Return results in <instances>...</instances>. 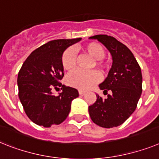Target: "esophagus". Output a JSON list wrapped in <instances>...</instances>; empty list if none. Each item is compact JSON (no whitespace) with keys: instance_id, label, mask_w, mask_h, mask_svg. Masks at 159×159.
I'll list each match as a JSON object with an SVG mask.
<instances>
[{"instance_id":"1","label":"esophagus","mask_w":159,"mask_h":159,"mask_svg":"<svg viewBox=\"0 0 159 159\" xmlns=\"http://www.w3.org/2000/svg\"><path fill=\"white\" fill-rule=\"evenodd\" d=\"M78 93H79L80 95H83V94L86 93V91H85V90H78Z\"/></svg>"}]
</instances>
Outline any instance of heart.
Listing matches in <instances>:
<instances>
[{
  "label": "heart",
  "instance_id": "heart-1",
  "mask_svg": "<svg viewBox=\"0 0 159 159\" xmlns=\"http://www.w3.org/2000/svg\"><path fill=\"white\" fill-rule=\"evenodd\" d=\"M83 52L90 56L91 58L95 60V65L102 70L107 69V65L102 61L106 56V51L102 44L98 43H88L86 45L81 47ZM62 67L65 71H71L76 66V55L72 48H69L62 55L61 57ZM101 74L96 70L90 72H82L76 70L73 72L66 78L68 85L73 87L87 90L100 82Z\"/></svg>",
  "mask_w": 159,
  "mask_h": 159
}]
</instances>
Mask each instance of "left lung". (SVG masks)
Listing matches in <instances>:
<instances>
[{"mask_svg": "<svg viewBox=\"0 0 159 159\" xmlns=\"http://www.w3.org/2000/svg\"><path fill=\"white\" fill-rule=\"evenodd\" d=\"M98 39L108 49L112 65L106 79L99 84L106 98L96 94V102L89 106L92 121L100 127L110 129L121 125L133 113L142 92V75L132 52L116 39L107 34L90 37Z\"/></svg>", "mask_w": 159, "mask_h": 159, "instance_id": "obj_1", "label": "left lung"}]
</instances>
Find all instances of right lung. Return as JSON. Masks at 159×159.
Wrapping results in <instances>:
<instances>
[{"label":"right lung","mask_w":159,"mask_h":159,"mask_svg":"<svg viewBox=\"0 0 159 159\" xmlns=\"http://www.w3.org/2000/svg\"><path fill=\"white\" fill-rule=\"evenodd\" d=\"M82 38L55 39L32 52L18 75V96L26 116L32 122L45 128L65 120L73 99L79 94L74 88L60 82L64 77L61 57L64 52ZM59 95L51 90L59 89Z\"/></svg>","instance_id":"obj_1"}]
</instances>
